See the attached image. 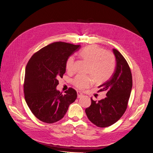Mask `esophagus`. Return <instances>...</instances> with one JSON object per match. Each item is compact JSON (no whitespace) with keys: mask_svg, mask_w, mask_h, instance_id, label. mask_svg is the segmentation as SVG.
Listing matches in <instances>:
<instances>
[{"mask_svg":"<svg viewBox=\"0 0 153 153\" xmlns=\"http://www.w3.org/2000/svg\"><path fill=\"white\" fill-rule=\"evenodd\" d=\"M77 97L78 98H80V97H82L83 96V94L80 91H78L77 92Z\"/></svg>","mask_w":153,"mask_h":153,"instance_id":"obj_1","label":"esophagus"}]
</instances>
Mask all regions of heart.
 <instances>
[{"label": "heart", "instance_id": "heart-1", "mask_svg": "<svg viewBox=\"0 0 153 153\" xmlns=\"http://www.w3.org/2000/svg\"><path fill=\"white\" fill-rule=\"evenodd\" d=\"M80 57L90 63L88 73L91 76L77 75L73 80V85L79 89L89 88L93 85L94 79L97 82H103L110 79L116 68L114 55L96 45L86 47L79 52ZM65 68L68 73L75 71L74 57L70 56L65 63Z\"/></svg>", "mask_w": 153, "mask_h": 153}]
</instances>
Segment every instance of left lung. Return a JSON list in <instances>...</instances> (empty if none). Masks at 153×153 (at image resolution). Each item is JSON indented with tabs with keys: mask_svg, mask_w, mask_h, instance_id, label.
I'll list each match as a JSON object with an SVG mask.
<instances>
[{
	"mask_svg": "<svg viewBox=\"0 0 153 153\" xmlns=\"http://www.w3.org/2000/svg\"><path fill=\"white\" fill-rule=\"evenodd\" d=\"M116 66L111 78L99 86V91H106V97L94 101L86 108L88 119L100 128L110 126L118 121L125 112L133 86L132 74L129 65L120 53L113 49Z\"/></svg>",
	"mask_w": 153,
	"mask_h": 153,
	"instance_id": "left-lung-1",
	"label": "left lung"
}]
</instances>
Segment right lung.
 Masks as SVG:
<instances>
[{
    "label": "right lung",
    "instance_id": "1",
    "mask_svg": "<svg viewBox=\"0 0 153 153\" xmlns=\"http://www.w3.org/2000/svg\"><path fill=\"white\" fill-rule=\"evenodd\" d=\"M80 45L54 42L34 53L25 68L24 90L25 101L32 113L40 121L53 123L66 114L77 97L69 88L63 95L56 90L58 79L66 71L69 56L80 48Z\"/></svg>",
    "mask_w": 153,
    "mask_h": 153
}]
</instances>
